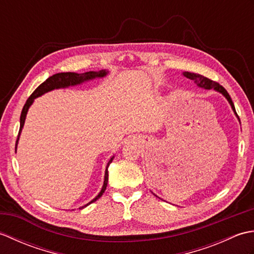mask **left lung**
<instances>
[{
  "label": "left lung",
  "instance_id": "8db88e82",
  "mask_svg": "<svg viewBox=\"0 0 254 254\" xmlns=\"http://www.w3.org/2000/svg\"><path fill=\"white\" fill-rule=\"evenodd\" d=\"M183 76L189 78V79H192L194 83L196 84V86L198 88H204V89H214L215 91H217V93L222 94L226 99H227V101L229 102V105L231 107V109H233V111L235 112L236 117L238 118V115H237L236 112V109H235V106H234V102L233 100H231L229 94L227 93V90H226L223 86H220L218 83L216 82H213V80L208 79L207 77H204L203 75H199V74H195V73H190V72H183ZM239 120V118H238ZM240 121V120H239ZM156 195V194H155ZM157 196V195H156ZM158 197V196H157Z\"/></svg>",
  "mask_w": 254,
  "mask_h": 254
}]
</instances>
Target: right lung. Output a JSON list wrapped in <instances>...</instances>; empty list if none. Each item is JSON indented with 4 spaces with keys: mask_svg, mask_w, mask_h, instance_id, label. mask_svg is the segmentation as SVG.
<instances>
[{
    "mask_svg": "<svg viewBox=\"0 0 254 254\" xmlns=\"http://www.w3.org/2000/svg\"><path fill=\"white\" fill-rule=\"evenodd\" d=\"M109 74V71L108 69H101V71L98 72H95V71H89V72H86V73H82V74H78V73H71V72H66V73H58L52 75L48 79H46L44 83L41 85L38 86L36 88V90L34 91L30 95V97L28 99H27L26 104L23 108V110H21V115H20V127H19V132H18V137H17V141H16V148H15V152L16 149H17V144L19 141V136H20V133L21 130H23L24 127V124H25V120H26V116H27V112H28V109L30 108V106L34 104V101L38 97H40L42 95H45L46 93H49L51 90H55V89H60V88H68V87H72V86H77L80 85L83 83L86 82H89V80H93L96 78H102V77H106L107 75ZM113 158H115V155L112 156V157L109 159L106 167V171H105V178H104V185H102V188L100 192L98 193V195H97L95 198L91 199L89 203H87L84 206H80L79 209H83L86 206H88L89 204L94 203L95 201H97L104 192L106 191V188H107V183H108V167L112 163Z\"/></svg>",
    "mask_w": 254,
    "mask_h": 254,
    "instance_id": "right-lung-1",
    "label": "right lung"
}]
</instances>
